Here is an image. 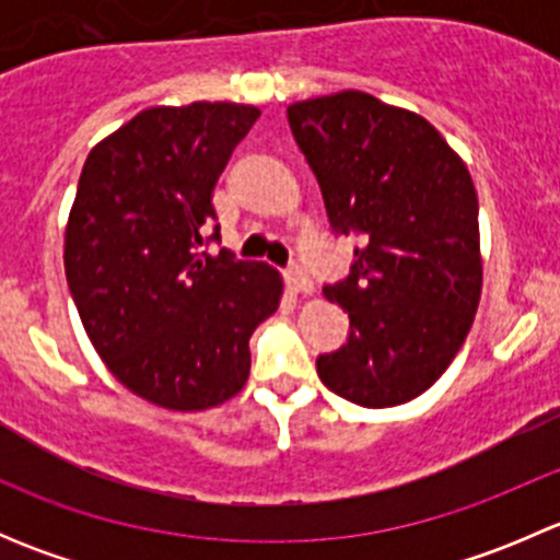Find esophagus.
Instances as JSON below:
<instances>
[{
	"instance_id": "esophagus-1",
	"label": "esophagus",
	"mask_w": 560,
	"mask_h": 560,
	"mask_svg": "<svg viewBox=\"0 0 560 560\" xmlns=\"http://www.w3.org/2000/svg\"><path fill=\"white\" fill-rule=\"evenodd\" d=\"M284 279H287V287H290L292 295H312L314 292L312 276H308L303 268H290L284 273Z\"/></svg>"
}]
</instances>
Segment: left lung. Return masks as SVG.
Masks as SVG:
<instances>
[{
	"mask_svg": "<svg viewBox=\"0 0 560 560\" xmlns=\"http://www.w3.org/2000/svg\"><path fill=\"white\" fill-rule=\"evenodd\" d=\"M287 118L332 230L363 235L347 279L325 287L349 341L316 374L365 409L406 404L453 363L482 295L471 173L431 121L374 94L301 100Z\"/></svg>",
	"mask_w": 560,
	"mask_h": 560,
	"instance_id": "left-lung-1",
	"label": "left lung"
}]
</instances>
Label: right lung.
Masks as SVG:
<instances>
[{
	"label": "right lung",
	"mask_w": 560,
	"mask_h": 560,
	"mask_svg": "<svg viewBox=\"0 0 560 560\" xmlns=\"http://www.w3.org/2000/svg\"><path fill=\"white\" fill-rule=\"evenodd\" d=\"M257 118L241 103L145 107L89 151L78 180L65 228L72 301L107 371L162 409L238 395L248 338L281 303L268 262L200 252L213 186Z\"/></svg>",
	"instance_id": "add662e5"
}]
</instances>
